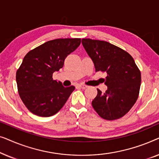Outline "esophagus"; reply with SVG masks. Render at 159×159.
Returning <instances> with one entry per match:
<instances>
[{
  "instance_id": "34e87169",
  "label": "esophagus",
  "mask_w": 159,
  "mask_h": 159,
  "mask_svg": "<svg viewBox=\"0 0 159 159\" xmlns=\"http://www.w3.org/2000/svg\"><path fill=\"white\" fill-rule=\"evenodd\" d=\"M78 87L82 89H85L88 88V85H86V84H78Z\"/></svg>"
}]
</instances>
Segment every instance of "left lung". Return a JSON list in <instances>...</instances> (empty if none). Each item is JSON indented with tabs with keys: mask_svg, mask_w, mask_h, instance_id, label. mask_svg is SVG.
<instances>
[{
	"mask_svg": "<svg viewBox=\"0 0 159 159\" xmlns=\"http://www.w3.org/2000/svg\"><path fill=\"white\" fill-rule=\"evenodd\" d=\"M82 43L94 64L95 71L107 73V90L98 94L92 106L101 118L115 120L125 116L138 99L141 74L127 51L103 40L82 39Z\"/></svg>",
	"mask_w": 159,
	"mask_h": 159,
	"instance_id": "8db88e82",
	"label": "left lung"
}]
</instances>
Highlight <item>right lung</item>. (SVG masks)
Returning a JSON list of instances; mask_svg holds the SVG:
<instances>
[{
    "instance_id": "add662e5",
    "label": "right lung",
    "mask_w": 159,
    "mask_h": 159,
    "mask_svg": "<svg viewBox=\"0 0 159 159\" xmlns=\"http://www.w3.org/2000/svg\"><path fill=\"white\" fill-rule=\"evenodd\" d=\"M80 38L50 40L27 53L16 71L17 88L21 101L32 114L42 117L56 114L61 108L75 86L65 88L53 80L66 56L80 45Z\"/></svg>"
}]
</instances>
